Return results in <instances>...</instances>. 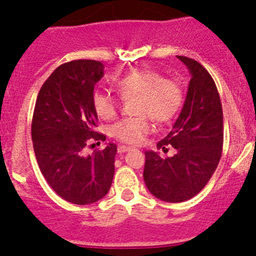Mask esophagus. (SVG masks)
<instances>
[{"mask_svg":"<svg viewBox=\"0 0 256 256\" xmlns=\"http://www.w3.org/2000/svg\"><path fill=\"white\" fill-rule=\"evenodd\" d=\"M130 150H131V147L125 146V144H120V146L118 147V154H124V152H128V151H130Z\"/></svg>","mask_w":256,"mask_h":256,"instance_id":"34e87169","label":"esophagus"}]
</instances>
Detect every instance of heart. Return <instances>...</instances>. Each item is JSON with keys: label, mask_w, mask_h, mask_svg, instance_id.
I'll list each match as a JSON object with an SVG mask.
<instances>
[{"label": "heart", "mask_w": 256, "mask_h": 256, "mask_svg": "<svg viewBox=\"0 0 256 256\" xmlns=\"http://www.w3.org/2000/svg\"><path fill=\"white\" fill-rule=\"evenodd\" d=\"M114 88L124 102H134L135 118L118 120L110 126L109 134L116 141L138 144L151 131L150 118L157 124L171 121L183 102V88L174 78L148 68H138L122 74L112 82ZM92 108L102 120H112L118 110V100L109 92H95Z\"/></svg>", "instance_id": "heart-1"}]
</instances>
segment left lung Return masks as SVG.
I'll return each mask as SVG.
<instances>
[{
	"instance_id": "1",
	"label": "left lung",
	"mask_w": 256,
	"mask_h": 256,
	"mask_svg": "<svg viewBox=\"0 0 256 256\" xmlns=\"http://www.w3.org/2000/svg\"><path fill=\"white\" fill-rule=\"evenodd\" d=\"M190 73L182 112L168 135L157 144L164 152L171 144L176 154L162 158L146 151L144 180L150 192L164 202L180 203L200 192L213 176L223 151V110L207 69L197 60L177 56Z\"/></svg>"
}]
</instances>
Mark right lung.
Listing matches in <instances>:
<instances>
[{"instance_id": "add662e5", "label": "right lung", "mask_w": 256, "mask_h": 256, "mask_svg": "<svg viewBox=\"0 0 256 256\" xmlns=\"http://www.w3.org/2000/svg\"><path fill=\"white\" fill-rule=\"evenodd\" d=\"M104 76L98 60L80 59L59 66L38 92L32 118L36 158L52 190L73 204H92L112 187L118 147L109 144L85 156L92 141L105 140L95 131L94 85Z\"/></svg>"}]
</instances>
